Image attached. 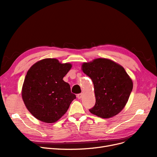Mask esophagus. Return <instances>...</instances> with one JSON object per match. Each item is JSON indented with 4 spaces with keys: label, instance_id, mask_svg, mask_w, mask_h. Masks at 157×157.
Returning a JSON list of instances; mask_svg holds the SVG:
<instances>
[{
    "label": "esophagus",
    "instance_id": "esophagus-1",
    "mask_svg": "<svg viewBox=\"0 0 157 157\" xmlns=\"http://www.w3.org/2000/svg\"><path fill=\"white\" fill-rule=\"evenodd\" d=\"M82 95H83V94H78V95H77L78 98H79V99H80V98L82 97Z\"/></svg>",
    "mask_w": 157,
    "mask_h": 157
}]
</instances>
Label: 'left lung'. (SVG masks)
I'll use <instances>...</instances> for the list:
<instances>
[{"label":"left lung","instance_id":"8db88e82","mask_svg":"<svg viewBox=\"0 0 157 157\" xmlns=\"http://www.w3.org/2000/svg\"><path fill=\"white\" fill-rule=\"evenodd\" d=\"M82 70L94 86L96 102L90 112L102 118L118 114L124 108L133 88L132 81L124 68L111 60L97 59L83 63Z\"/></svg>","mask_w":157,"mask_h":157}]
</instances>
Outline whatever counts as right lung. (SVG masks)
I'll use <instances>...</instances> for the list:
<instances>
[{"mask_svg":"<svg viewBox=\"0 0 157 157\" xmlns=\"http://www.w3.org/2000/svg\"><path fill=\"white\" fill-rule=\"evenodd\" d=\"M72 67L55 59H45L33 65L28 71L21 95L29 112L37 120L52 123L67 112L76 98L71 93L63 77Z\"/></svg>","mask_w":157,"mask_h":157,"instance_id":"obj_1","label":"right lung"}]
</instances>
